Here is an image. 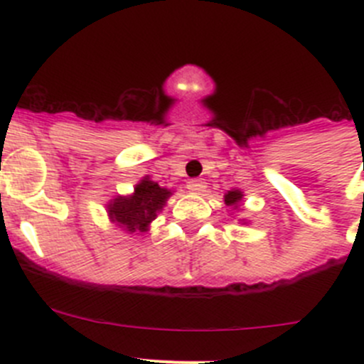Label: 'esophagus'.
Segmentation results:
<instances>
[{"label":"esophagus","instance_id":"1","mask_svg":"<svg viewBox=\"0 0 364 364\" xmlns=\"http://www.w3.org/2000/svg\"><path fill=\"white\" fill-rule=\"evenodd\" d=\"M186 188H188L190 193H196V196H200V193L205 190V181L204 179H190L186 183Z\"/></svg>","mask_w":364,"mask_h":364}]
</instances>
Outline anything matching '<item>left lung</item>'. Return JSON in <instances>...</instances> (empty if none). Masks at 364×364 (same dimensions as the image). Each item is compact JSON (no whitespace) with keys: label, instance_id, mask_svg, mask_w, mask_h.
I'll return each instance as SVG.
<instances>
[{"label":"left lung","instance_id":"left-lung-1","mask_svg":"<svg viewBox=\"0 0 364 364\" xmlns=\"http://www.w3.org/2000/svg\"><path fill=\"white\" fill-rule=\"evenodd\" d=\"M223 199H225L227 205H230V208L236 209L237 205H240L241 199H243V192H241V190H230V192L225 193V197H223Z\"/></svg>","mask_w":364,"mask_h":364}]
</instances>
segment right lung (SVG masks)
Masks as SVG:
<instances>
[{"label":"right lung","mask_w":364,"mask_h":364,"mask_svg":"<svg viewBox=\"0 0 364 364\" xmlns=\"http://www.w3.org/2000/svg\"><path fill=\"white\" fill-rule=\"evenodd\" d=\"M171 190L161 188L159 183L151 181L146 176L141 183H137L132 196H117L107 205V213L111 222H116L119 227H124L128 232H146L149 223L156 218L168 197Z\"/></svg>","instance_id":"add662e5"}]
</instances>
